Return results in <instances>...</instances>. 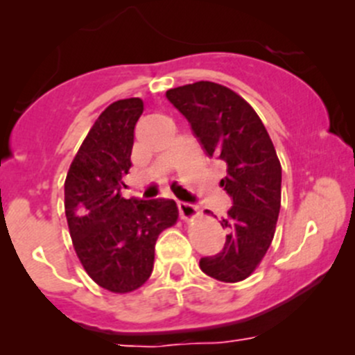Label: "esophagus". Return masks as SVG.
Here are the masks:
<instances>
[{
    "label": "esophagus",
    "instance_id": "obj_1",
    "mask_svg": "<svg viewBox=\"0 0 355 355\" xmlns=\"http://www.w3.org/2000/svg\"><path fill=\"white\" fill-rule=\"evenodd\" d=\"M178 213H180L182 220L189 221L194 216H198V207L191 202H185V200H178Z\"/></svg>",
    "mask_w": 355,
    "mask_h": 355
}]
</instances>
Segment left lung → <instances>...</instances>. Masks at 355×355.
Returning <instances> with one entry per match:
<instances>
[{
  "instance_id": "1",
  "label": "left lung",
  "mask_w": 355,
  "mask_h": 355,
  "mask_svg": "<svg viewBox=\"0 0 355 355\" xmlns=\"http://www.w3.org/2000/svg\"><path fill=\"white\" fill-rule=\"evenodd\" d=\"M200 148L227 164L220 185L234 206L220 221L227 228L221 252L200 257L209 277L227 284L245 280L273 241L282 200V166L263 121L228 87L200 80L166 91Z\"/></svg>"
}]
</instances>
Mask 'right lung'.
I'll return each mask as SVG.
<instances>
[{
  "label": "right lung",
  "instance_id": "1",
  "mask_svg": "<svg viewBox=\"0 0 355 355\" xmlns=\"http://www.w3.org/2000/svg\"><path fill=\"white\" fill-rule=\"evenodd\" d=\"M139 98L114 101L99 114L65 180V214L75 252L99 287L127 293L146 284L157 235L178 218L173 199H125L121 178L132 166Z\"/></svg>",
  "mask_w": 355,
  "mask_h": 355
}]
</instances>
